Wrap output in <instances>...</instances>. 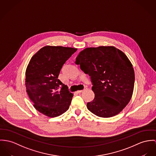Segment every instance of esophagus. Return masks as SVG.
<instances>
[{
    "label": "esophagus",
    "instance_id": "1",
    "mask_svg": "<svg viewBox=\"0 0 156 156\" xmlns=\"http://www.w3.org/2000/svg\"><path fill=\"white\" fill-rule=\"evenodd\" d=\"M87 89V88H85L83 90H79V91H77L76 93H83L84 91H85Z\"/></svg>",
    "mask_w": 156,
    "mask_h": 156
}]
</instances>
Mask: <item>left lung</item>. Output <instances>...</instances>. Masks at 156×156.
Returning <instances> with one entry per match:
<instances>
[{"label": "left lung", "mask_w": 156, "mask_h": 156, "mask_svg": "<svg viewBox=\"0 0 156 156\" xmlns=\"http://www.w3.org/2000/svg\"><path fill=\"white\" fill-rule=\"evenodd\" d=\"M75 63L91 77L94 100L87 108L101 118L114 116L132 97L135 74L126 55L113 46L88 48L82 50Z\"/></svg>", "instance_id": "left-lung-1"}]
</instances>
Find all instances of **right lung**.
Instances as JSON below:
<instances>
[{
    "mask_svg": "<svg viewBox=\"0 0 156 156\" xmlns=\"http://www.w3.org/2000/svg\"><path fill=\"white\" fill-rule=\"evenodd\" d=\"M77 48L46 46L31 58L25 72L26 91L34 107L50 118L68 110L73 94L58 79L60 69Z\"/></svg>",
    "mask_w": 156,
    "mask_h": 156,
    "instance_id": "right-lung-1",
    "label": "right lung"
}]
</instances>
